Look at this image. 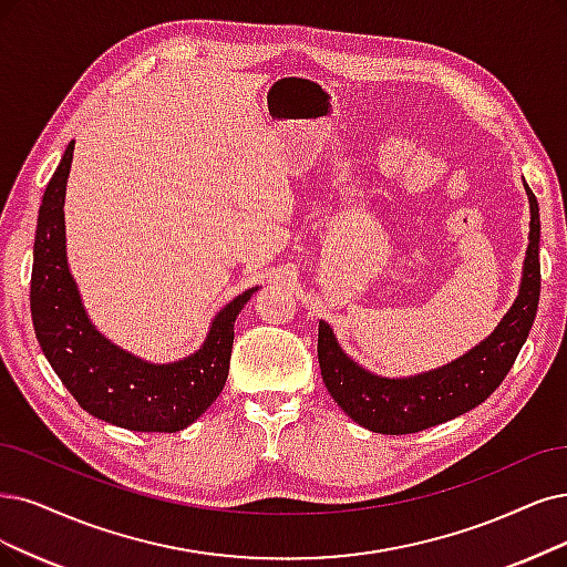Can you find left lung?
<instances>
[{"mask_svg": "<svg viewBox=\"0 0 567 567\" xmlns=\"http://www.w3.org/2000/svg\"><path fill=\"white\" fill-rule=\"evenodd\" d=\"M530 198V245L518 299L491 337L465 358L415 379H381L354 364L320 322L318 360L329 394L354 423L381 434H411L453 421L486 402L526 343L539 303V205Z\"/></svg>", "mask_w": 567, "mask_h": 567, "instance_id": "obj_1", "label": "left lung"}]
</instances>
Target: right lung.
Here are the masks:
<instances>
[{
    "label": "right lung",
    "mask_w": 567,
    "mask_h": 567,
    "mask_svg": "<svg viewBox=\"0 0 567 567\" xmlns=\"http://www.w3.org/2000/svg\"><path fill=\"white\" fill-rule=\"evenodd\" d=\"M74 142L41 198L30 308L37 341L58 379L83 411L135 432H179L213 404L228 375L234 322L255 287L221 308L192 358L175 364L142 362L102 339L89 322L65 259V184Z\"/></svg>",
    "instance_id": "right-lung-1"
}]
</instances>
